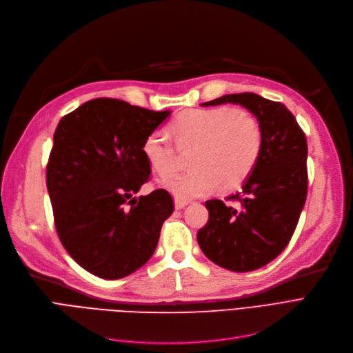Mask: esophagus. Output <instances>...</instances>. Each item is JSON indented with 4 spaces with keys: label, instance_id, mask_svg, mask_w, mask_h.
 <instances>
[{
    "label": "esophagus",
    "instance_id": "34e87169",
    "mask_svg": "<svg viewBox=\"0 0 353 353\" xmlns=\"http://www.w3.org/2000/svg\"><path fill=\"white\" fill-rule=\"evenodd\" d=\"M188 205V201L185 199H181V198H175V208L176 210H182L183 207Z\"/></svg>",
    "mask_w": 353,
    "mask_h": 353
}]
</instances>
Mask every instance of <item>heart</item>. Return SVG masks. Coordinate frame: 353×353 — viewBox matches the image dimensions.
Returning <instances> with one entry per match:
<instances>
[{"instance_id": "b5f03b06", "label": "heart", "mask_w": 353, "mask_h": 353, "mask_svg": "<svg viewBox=\"0 0 353 353\" xmlns=\"http://www.w3.org/2000/svg\"><path fill=\"white\" fill-rule=\"evenodd\" d=\"M171 132L178 148L195 146L190 159L192 170L165 181L166 190L181 199L205 195L220 182L224 188L241 185L261 152L263 130L257 117L228 106L182 112L171 123ZM142 152L158 175L175 171L176 146L163 130L149 133Z\"/></svg>"}]
</instances>
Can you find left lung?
<instances>
[{"mask_svg":"<svg viewBox=\"0 0 353 353\" xmlns=\"http://www.w3.org/2000/svg\"><path fill=\"white\" fill-rule=\"evenodd\" d=\"M237 103L260 122L263 145L243 191L228 198L240 208L208 199V223L196 234L203 253L231 272H253L288 247L307 195V142L293 113L254 93L225 94L203 106Z\"/></svg>","mask_w":353,"mask_h":353,"instance_id":"left-lung-1","label":"left lung"}]
</instances>
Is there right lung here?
I'll return each mask as SVG.
<instances>
[{"label": "right lung", "instance_id": "obj_1", "mask_svg": "<svg viewBox=\"0 0 353 353\" xmlns=\"http://www.w3.org/2000/svg\"><path fill=\"white\" fill-rule=\"evenodd\" d=\"M170 113L99 97L56 128L46 181L57 236L72 259L100 279L141 268L174 212L165 190L133 196L150 179L143 141Z\"/></svg>", "mask_w": 353, "mask_h": 353}]
</instances>
